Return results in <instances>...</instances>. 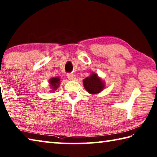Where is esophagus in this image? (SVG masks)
I'll use <instances>...</instances> for the list:
<instances>
[{"label":"esophagus","mask_w":157,"mask_h":157,"mask_svg":"<svg viewBox=\"0 0 157 157\" xmlns=\"http://www.w3.org/2000/svg\"><path fill=\"white\" fill-rule=\"evenodd\" d=\"M67 78H68V79H70V80H75L76 79V77L75 75H73V74H70V73L67 74Z\"/></svg>","instance_id":"34e87169"}]
</instances>
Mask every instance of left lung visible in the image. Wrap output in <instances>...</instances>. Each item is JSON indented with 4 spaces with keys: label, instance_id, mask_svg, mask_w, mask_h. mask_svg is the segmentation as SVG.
<instances>
[{
    "label": "left lung",
    "instance_id": "obj_1",
    "mask_svg": "<svg viewBox=\"0 0 157 157\" xmlns=\"http://www.w3.org/2000/svg\"><path fill=\"white\" fill-rule=\"evenodd\" d=\"M83 84L84 89L90 94H99L106 86L104 80L95 73H91L90 76L84 79Z\"/></svg>",
    "mask_w": 157,
    "mask_h": 157
}]
</instances>
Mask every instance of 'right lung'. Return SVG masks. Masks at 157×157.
<instances>
[{
    "mask_svg": "<svg viewBox=\"0 0 157 157\" xmlns=\"http://www.w3.org/2000/svg\"><path fill=\"white\" fill-rule=\"evenodd\" d=\"M49 86L50 88H51L52 90H50V92L55 91L57 89L58 87H59L61 79L58 77H53V78H50L49 80Z\"/></svg>",
    "mask_w": 157,
    "mask_h": 157,
    "instance_id": "1",
    "label": "right lung"
}]
</instances>
